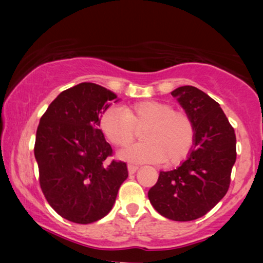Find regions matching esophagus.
I'll return each instance as SVG.
<instances>
[{"label": "esophagus", "instance_id": "34e87169", "mask_svg": "<svg viewBox=\"0 0 263 263\" xmlns=\"http://www.w3.org/2000/svg\"><path fill=\"white\" fill-rule=\"evenodd\" d=\"M138 166H136V165H132V164H129L128 165V171H129V175H134L136 171H138Z\"/></svg>", "mask_w": 263, "mask_h": 263}]
</instances>
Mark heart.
<instances>
[{
	"label": "heart",
	"mask_w": 263,
	"mask_h": 263,
	"mask_svg": "<svg viewBox=\"0 0 263 263\" xmlns=\"http://www.w3.org/2000/svg\"><path fill=\"white\" fill-rule=\"evenodd\" d=\"M100 129L110 142L127 147L135 138V128L142 129L143 142L120 152L122 159L135 163L175 165L188 156L194 143L195 129L192 118L175 111L166 103L147 100L133 105L110 107L100 117Z\"/></svg>",
	"instance_id": "b5f03b06"
}]
</instances>
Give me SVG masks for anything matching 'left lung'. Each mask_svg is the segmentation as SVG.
I'll return each instance as SVG.
<instances>
[{
	"mask_svg": "<svg viewBox=\"0 0 263 263\" xmlns=\"http://www.w3.org/2000/svg\"><path fill=\"white\" fill-rule=\"evenodd\" d=\"M171 95L192 118L194 143L177 168L160 171L148 199L163 217L190 221L210 212L228 193L236 135L220 105L201 89L182 86Z\"/></svg>",
	"mask_w": 263,
	"mask_h": 263,
	"instance_id": "left-lung-1",
	"label": "left lung"
}]
</instances>
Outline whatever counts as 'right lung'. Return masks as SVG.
I'll return each instance as SVG.
<instances>
[{
	"label": "right lung",
	"instance_id": "1",
	"mask_svg": "<svg viewBox=\"0 0 263 263\" xmlns=\"http://www.w3.org/2000/svg\"><path fill=\"white\" fill-rule=\"evenodd\" d=\"M116 103L110 89L81 82L60 93L43 115L35 134L39 183L50 206L67 220L91 224L109 213L128 177L127 164L107 161L100 117Z\"/></svg>",
	"mask_w": 263,
	"mask_h": 263
}]
</instances>
